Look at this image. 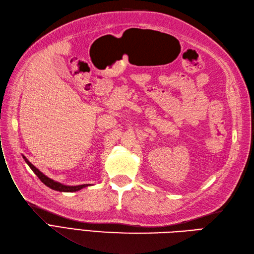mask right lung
Returning a JSON list of instances; mask_svg holds the SVG:
<instances>
[{
  "mask_svg": "<svg viewBox=\"0 0 254 254\" xmlns=\"http://www.w3.org/2000/svg\"><path fill=\"white\" fill-rule=\"evenodd\" d=\"M23 158L24 160H25V162L28 165V167L32 170V172L39 177V179L41 182H42L45 186H47L48 188H51V189L55 190V191H59V192H76V191H79L81 189H83V188L85 187H88V186H92L89 184H84V185H78V186H67V185H64V184H61L59 182H56L54 181V179L50 178L48 176H46L45 174H43L42 172H41L38 168H36L32 163L23 155Z\"/></svg>",
  "mask_w": 254,
  "mask_h": 254,
  "instance_id": "right-lung-1",
  "label": "right lung"
}]
</instances>
